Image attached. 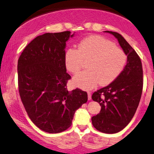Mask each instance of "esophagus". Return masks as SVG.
I'll return each instance as SVG.
<instances>
[{
  "mask_svg": "<svg viewBox=\"0 0 154 154\" xmlns=\"http://www.w3.org/2000/svg\"><path fill=\"white\" fill-rule=\"evenodd\" d=\"M87 94H88V100H91V92H90V91H87Z\"/></svg>",
  "mask_w": 154,
  "mask_h": 154,
  "instance_id": "esophagus-1",
  "label": "esophagus"
}]
</instances>
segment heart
Wrapping results in <instances>:
<instances>
[{
    "instance_id": "b5f03b06",
    "label": "heart",
    "mask_w": 154,
    "mask_h": 154,
    "mask_svg": "<svg viewBox=\"0 0 154 154\" xmlns=\"http://www.w3.org/2000/svg\"><path fill=\"white\" fill-rule=\"evenodd\" d=\"M88 69L74 77L75 86L89 89L112 82L125 67L127 56L124 51L108 39L100 35H91L83 39L78 48H70L66 52L65 63L67 69L72 74L82 69L84 61H87Z\"/></svg>"
}]
</instances>
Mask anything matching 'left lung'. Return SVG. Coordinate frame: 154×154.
<instances>
[{"instance_id": "1", "label": "left lung", "mask_w": 154, "mask_h": 154, "mask_svg": "<svg viewBox=\"0 0 154 154\" xmlns=\"http://www.w3.org/2000/svg\"><path fill=\"white\" fill-rule=\"evenodd\" d=\"M105 32L117 39L127 55V63L114 81L93 93L91 99L100 103L101 111L91 122L98 131L115 134L129 124L137 109L143 90V69L139 56L122 35Z\"/></svg>"}]
</instances>
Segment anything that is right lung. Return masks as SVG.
Returning a JSON list of instances; mask_svg holds the SVG:
<instances>
[{
    "label": "right lung",
    "mask_w": 154,
    "mask_h": 154,
    "mask_svg": "<svg viewBox=\"0 0 154 154\" xmlns=\"http://www.w3.org/2000/svg\"><path fill=\"white\" fill-rule=\"evenodd\" d=\"M70 31L45 33L25 48L17 61L18 90L25 109L40 129L50 134L67 130L75 111L87 102L86 91H68L66 42Z\"/></svg>",
    "instance_id": "add662e5"
}]
</instances>
